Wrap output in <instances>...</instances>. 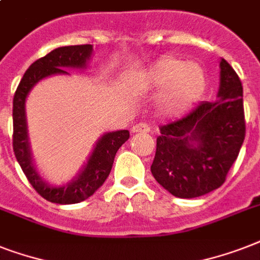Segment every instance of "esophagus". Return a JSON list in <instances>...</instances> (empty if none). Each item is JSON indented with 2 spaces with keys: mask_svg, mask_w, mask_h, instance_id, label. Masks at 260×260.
<instances>
[{
  "mask_svg": "<svg viewBox=\"0 0 260 260\" xmlns=\"http://www.w3.org/2000/svg\"><path fill=\"white\" fill-rule=\"evenodd\" d=\"M132 132H134V134H138V132L147 134V132H150V126L147 125L146 122H138V124H135V125L132 126Z\"/></svg>",
  "mask_w": 260,
  "mask_h": 260,
  "instance_id": "1",
  "label": "esophagus"
}]
</instances>
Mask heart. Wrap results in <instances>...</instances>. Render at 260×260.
<instances>
[{"instance_id":"heart-1","label":"heart","mask_w":260,"mask_h":260,"mask_svg":"<svg viewBox=\"0 0 260 260\" xmlns=\"http://www.w3.org/2000/svg\"><path fill=\"white\" fill-rule=\"evenodd\" d=\"M206 86V71L198 62H186L174 55L163 56L139 77L138 87L159 91L158 108L167 117L183 113L201 97Z\"/></svg>"}]
</instances>
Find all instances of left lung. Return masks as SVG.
<instances>
[{
  "label": "left lung",
  "mask_w": 260,
  "mask_h": 260,
  "mask_svg": "<svg viewBox=\"0 0 260 260\" xmlns=\"http://www.w3.org/2000/svg\"><path fill=\"white\" fill-rule=\"evenodd\" d=\"M220 69L216 101L159 126L151 173L175 197L196 198L220 187L246 138L242 82L225 59Z\"/></svg>",
  "instance_id": "1"
}]
</instances>
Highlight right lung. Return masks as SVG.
Listing matches in <instances>:
<instances>
[{"label": "right lung", "instance_id": "right-lung-1", "mask_svg": "<svg viewBox=\"0 0 260 260\" xmlns=\"http://www.w3.org/2000/svg\"><path fill=\"white\" fill-rule=\"evenodd\" d=\"M93 52L91 44L59 47L46 56L38 59L25 71L18 83L13 97V151L26 179L47 201L55 204H77L93 196V193L105 182L113 166L114 156L118 148L129 139V131H116L104 135L90 155L86 166L78 178L66 186L54 187L39 177L32 165L25 120V98L29 90L40 81L52 74H67L64 67L82 69L86 66Z\"/></svg>", "mask_w": 260, "mask_h": 260}]
</instances>
